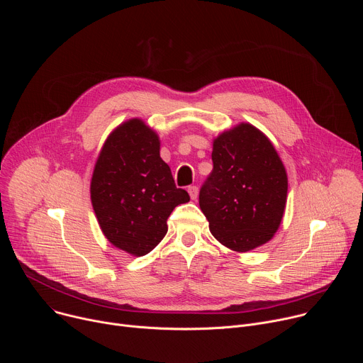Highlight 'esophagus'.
<instances>
[{"mask_svg":"<svg viewBox=\"0 0 363 363\" xmlns=\"http://www.w3.org/2000/svg\"><path fill=\"white\" fill-rule=\"evenodd\" d=\"M188 192H189L191 199H196V196H198V186L189 185V186H188Z\"/></svg>","mask_w":363,"mask_h":363,"instance_id":"esophagus-1","label":"esophagus"}]
</instances>
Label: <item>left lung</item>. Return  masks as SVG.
<instances>
[{"instance_id":"obj_1","label":"left lung","mask_w":363,"mask_h":363,"mask_svg":"<svg viewBox=\"0 0 363 363\" xmlns=\"http://www.w3.org/2000/svg\"><path fill=\"white\" fill-rule=\"evenodd\" d=\"M213 171L199 189L211 234L234 251L272 240L286 206L287 175L272 142L241 123L214 140Z\"/></svg>"}]
</instances>
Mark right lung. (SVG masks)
<instances>
[{"mask_svg": "<svg viewBox=\"0 0 363 363\" xmlns=\"http://www.w3.org/2000/svg\"><path fill=\"white\" fill-rule=\"evenodd\" d=\"M90 194L103 234L133 255L157 247L175 206L189 201L160 157L157 133L139 119L121 125L103 145Z\"/></svg>", "mask_w": 363, "mask_h": 363, "instance_id": "right-lung-1", "label": "right lung"}]
</instances>
